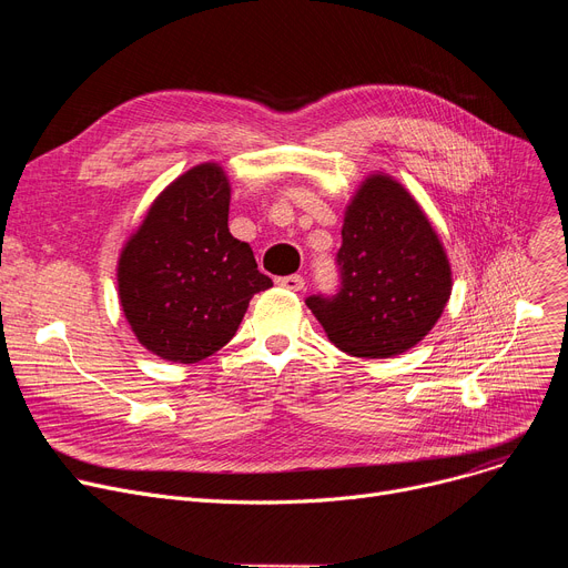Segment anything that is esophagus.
<instances>
[{
  "label": "esophagus",
  "instance_id": "esophagus-1",
  "mask_svg": "<svg viewBox=\"0 0 568 568\" xmlns=\"http://www.w3.org/2000/svg\"><path fill=\"white\" fill-rule=\"evenodd\" d=\"M276 283H278L281 287H285V290H292V292H302V290H304V278H302L300 274L283 276V278H278Z\"/></svg>",
  "mask_w": 568,
  "mask_h": 568
}]
</instances>
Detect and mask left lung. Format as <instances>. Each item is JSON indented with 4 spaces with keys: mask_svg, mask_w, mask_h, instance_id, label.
<instances>
[{
    "mask_svg": "<svg viewBox=\"0 0 568 568\" xmlns=\"http://www.w3.org/2000/svg\"><path fill=\"white\" fill-rule=\"evenodd\" d=\"M341 234L338 292L306 300L329 341L362 359L424 341L452 296V266L424 209L396 179L371 174Z\"/></svg>",
    "mask_w": 568,
    "mask_h": 568,
    "instance_id": "left-lung-1",
    "label": "left lung"
}]
</instances>
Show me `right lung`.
<instances>
[{"label":"right lung","mask_w":568,"mask_h":568,"mask_svg":"<svg viewBox=\"0 0 568 568\" xmlns=\"http://www.w3.org/2000/svg\"><path fill=\"white\" fill-rule=\"evenodd\" d=\"M230 182L202 163L154 200L116 266L119 302L135 338L161 359L195 364L236 334L253 294L272 287L227 227Z\"/></svg>","instance_id":"right-lung-1"}]
</instances>
